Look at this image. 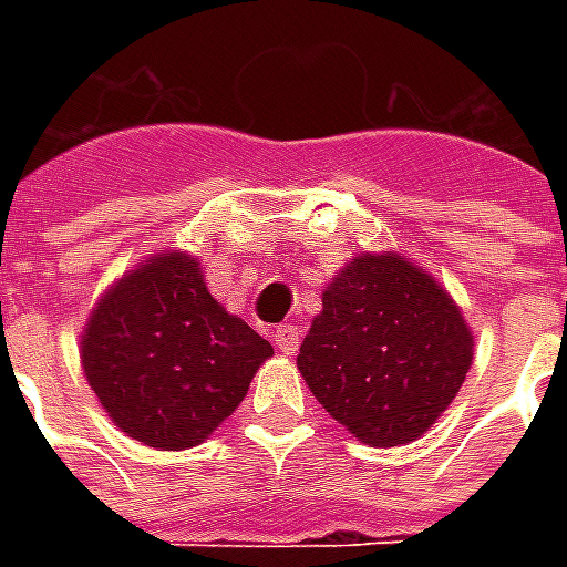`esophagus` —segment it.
I'll return each instance as SVG.
<instances>
[{
    "mask_svg": "<svg viewBox=\"0 0 567 567\" xmlns=\"http://www.w3.org/2000/svg\"><path fill=\"white\" fill-rule=\"evenodd\" d=\"M272 346L282 352V355H297V346H300V333H297L295 324H279L276 331H272Z\"/></svg>",
    "mask_w": 567,
    "mask_h": 567,
    "instance_id": "34e87169",
    "label": "esophagus"
}]
</instances>
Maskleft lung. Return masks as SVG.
Segmentation results:
<instances>
[{
  "label": "left lung",
  "mask_w": 567,
  "mask_h": 567,
  "mask_svg": "<svg viewBox=\"0 0 567 567\" xmlns=\"http://www.w3.org/2000/svg\"><path fill=\"white\" fill-rule=\"evenodd\" d=\"M474 331L443 285L398 251H361L321 291L297 370L368 446H404L455 401Z\"/></svg>",
  "instance_id": "left-lung-1"
}]
</instances>
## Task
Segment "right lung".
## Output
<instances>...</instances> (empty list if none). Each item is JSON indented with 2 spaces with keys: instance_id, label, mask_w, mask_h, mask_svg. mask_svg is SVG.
<instances>
[{
  "instance_id": "obj_1",
  "label": "right lung",
  "mask_w": 567,
  "mask_h": 567,
  "mask_svg": "<svg viewBox=\"0 0 567 567\" xmlns=\"http://www.w3.org/2000/svg\"><path fill=\"white\" fill-rule=\"evenodd\" d=\"M79 355L91 392L127 437L178 452L234 416L272 346L209 295L197 255L166 248L105 288Z\"/></svg>"
}]
</instances>
